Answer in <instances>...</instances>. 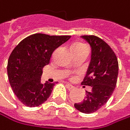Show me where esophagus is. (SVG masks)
<instances>
[{
  "instance_id": "1",
  "label": "esophagus",
  "mask_w": 130,
  "mask_h": 130,
  "mask_svg": "<svg viewBox=\"0 0 130 130\" xmlns=\"http://www.w3.org/2000/svg\"><path fill=\"white\" fill-rule=\"evenodd\" d=\"M66 88H68V90H69V91H70V90H72V89L75 88L74 86H72V85H70V84H69V83H66Z\"/></svg>"
}]
</instances>
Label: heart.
Here are the masks:
<instances>
[{
    "label": "heart",
    "instance_id": "b5f03b06",
    "mask_svg": "<svg viewBox=\"0 0 130 130\" xmlns=\"http://www.w3.org/2000/svg\"><path fill=\"white\" fill-rule=\"evenodd\" d=\"M87 46L82 43H77L74 45L73 47V50H76V49H81V48H86Z\"/></svg>",
    "mask_w": 130,
    "mask_h": 130
}]
</instances>
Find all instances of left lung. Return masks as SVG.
Segmentation results:
<instances>
[{
  "instance_id": "left-lung-1",
  "label": "left lung",
  "mask_w": 130,
  "mask_h": 130,
  "mask_svg": "<svg viewBox=\"0 0 130 130\" xmlns=\"http://www.w3.org/2000/svg\"><path fill=\"white\" fill-rule=\"evenodd\" d=\"M91 47V59L82 85L91 87L90 92L75 107L84 113H91L101 108L110 99L117 85L118 61L110 46L102 39L94 36H82ZM85 87V86H84Z\"/></svg>"
}]
</instances>
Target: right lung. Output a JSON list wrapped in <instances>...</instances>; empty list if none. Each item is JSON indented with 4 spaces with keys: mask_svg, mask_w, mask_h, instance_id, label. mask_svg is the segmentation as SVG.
<instances>
[{
    "mask_svg": "<svg viewBox=\"0 0 130 130\" xmlns=\"http://www.w3.org/2000/svg\"><path fill=\"white\" fill-rule=\"evenodd\" d=\"M71 36L35 33L23 39L12 51L7 62L10 85L26 107L41 105L49 98L54 83H41L42 68L48 64L52 52Z\"/></svg>",
    "mask_w": 130,
    "mask_h": 130,
    "instance_id": "obj_1",
    "label": "right lung"
}]
</instances>
